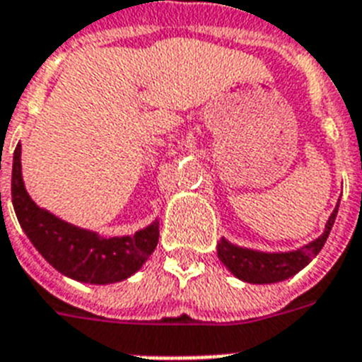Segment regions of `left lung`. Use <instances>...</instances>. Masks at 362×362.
<instances>
[{"instance_id": "8db88e82", "label": "left lung", "mask_w": 362, "mask_h": 362, "mask_svg": "<svg viewBox=\"0 0 362 362\" xmlns=\"http://www.w3.org/2000/svg\"><path fill=\"white\" fill-rule=\"evenodd\" d=\"M339 204L340 201L337 202L333 214L329 216L322 236H318L310 243L303 245V247L284 252H266L257 251V249L240 247V245H234V243L228 242L227 238H221L219 243H217V257L228 267V272L240 281H243V283L273 284L286 281V279L293 277L296 273L301 272L322 251V247L327 242L329 232L334 225L337 214H339Z\"/></svg>"}]
</instances>
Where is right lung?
Wrapping results in <instances>:
<instances>
[{
	"label": "right lung",
	"instance_id": "1",
	"mask_svg": "<svg viewBox=\"0 0 362 362\" xmlns=\"http://www.w3.org/2000/svg\"><path fill=\"white\" fill-rule=\"evenodd\" d=\"M11 193L20 227L29 242L59 273L79 283H120L139 272L158 245V219L132 236L104 238L37 206L23 184L20 143L13 156Z\"/></svg>",
	"mask_w": 362,
	"mask_h": 362
}]
</instances>
